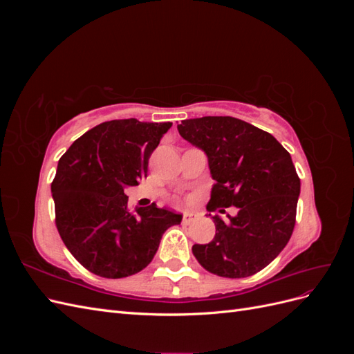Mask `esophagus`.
I'll list each match as a JSON object with an SVG mask.
<instances>
[{
  "instance_id": "esophagus-1",
  "label": "esophagus",
  "mask_w": 354,
  "mask_h": 354,
  "mask_svg": "<svg viewBox=\"0 0 354 354\" xmlns=\"http://www.w3.org/2000/svg\"><path fill=\"white\" fill-rule=\"evenodd\" d=\"M196 218V214L194 212V211H186V212H183V223H190V221H194Z\"/></svg>"
}]
</instances>
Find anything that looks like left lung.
<instances>
[{
  "label": "left lung",
  "mask_w": 354,
  "mask_h": 354,
  "mask_svg": "<svg viewBox=\"0 0 354 354\" xmlns=\"http://www.w3.org/2000/svg\"><path fill=\"white\" fill-rule=\"evenodd\" d=\"M177 128L208 158L216 183L207 209H239L226 220L214 216L216 236L194 245L192 252L217 276L255 274L279 255L295 226L299 178L291 155L270 133L238 118H194Z\"/></svg>",
  "instance_id": "left-lung-1"
}]
</instances>
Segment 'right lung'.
I'll return each instance as SVG.
<instances>
[{"instance_id":"right-lung-1","label":"right lung","mask_w":354,"mask_h":354,"mask_svg":"<svg viewBox=\"0 0 354 354\" xmlns=\"http://www.w3.org/2000/svg\"><path fill=\"white\" fill-rule=\"evenodd\" d=\"M171 122L115 120L75 140L57 164L51 194L56 226L71 254L91 273L120 279L153 260L164 232L181 223L156 203L128 207L127 187L146 177L149 158Z\"/></svg>"}]
</instances>
